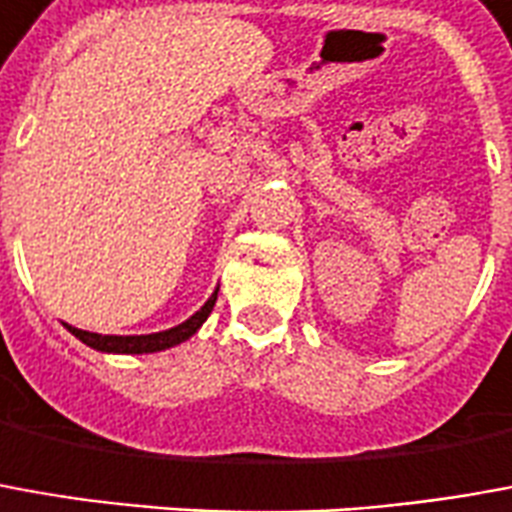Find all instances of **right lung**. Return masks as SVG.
<instances>
[{"instance_id": "add662e5", "label": "right lung", "mask_w": 512, "mask_h": 512, "mask_svg": "<svg viewBox=\"0 0 512 512\" xmlns=\"http://www.w3.org/2000/svg\"><path fill=\"white\" fill-rule=\"evenodd\" d=\"M216 296L219 291L213 293L210 299L205 302L202 310H196L194 316L188 318V321H182L177 327H171V330L163 332H152V335H96V332H85L77 330V327H69L71 335H77L82 343H88V346H94L99 352H121V355H144V352H160V349H169V346H177V343L188 341L191 335H194L202 324H205V318L210 316V310L216 305Z\"/></svg>"}]
</instances>
